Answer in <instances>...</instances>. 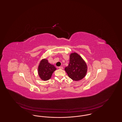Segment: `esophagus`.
Wrapping results in <instances>:
<instances>
[{"label": "esophagus", "instance_id": "esophagus-1", "mask_svg": "<svg viewBox=\"0 0 122 122\" xmlns=\"http://www.w3.org/2000/svg\"><path fill=\"white\" fill-rule=\"evenodd\" d=\"M59 69H63V67H59Z\"/></svg>", "mask_w": 122, "mask_h": 122}]
</instances>
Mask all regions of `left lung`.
I'll return each instance as SVG.
<instances>
[{
  "mask_svg": "<svg viewBox=\"0 0 122 122\" xmlns=\"http://www.w3.org/2000/svg\"><path fill=\"white\" fill-rule=\"evenodd\" d=\"M64 70L72 80L78 81L82 79L87 71V66L82 58L76 52L70 55L69 63Z\"/></svg>",
  "mask_w": 122,
  "mask_h": 122,
  "instance_id": "left-lung-1",
  "label": "left lung"
}]
</instances>
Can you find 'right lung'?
Instances as JSON below:
<instances>
[{
    "label": "right lung",
    "instance_id": "obj_1",
    "mask_svg": "<svg viewBox=\"0 0 122 122\" xmlns=\"http://www.w3.org/2000/svg\"><path fill=\"white\" fill-rule=\"evenodd\" d=\"M56 70L55 66L49 63L47 59H42L38 66V75L41 80L46 81L51 78L53 73Z\"/></svg>",
    "mask_w": 122,
    "mask_h": 122
}]
</instances>
